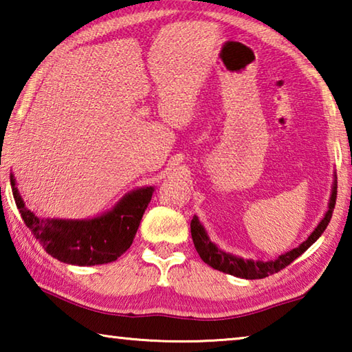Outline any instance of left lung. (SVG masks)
I'll return each mask as SVG.
<instances>
[{"label":"left lung","instance_id":"1","mask_svg":"<svg viewBox=\"0 0 352 352\" xmlns=\"http://www.w3.org/2000/svg\"><path fill=\"white\" fill-rule=\"evenodd\" d=\"M336 199H337V175L333 174L329 205H327V211L323 216V219L320 220L317 228L312 231L311 236H309L305 242L300 243V245L294 250H289L287 253L279 254L276 259H272V261L243 259V258H241V256L223 252V250H220L216 243L210 239L205 226L201 225L197 216H194L192 220H190V234H192L194 247H195V250H197V253L200 254L201 261L219 272L228 273V275L243 278V279L265 278L269 275H273V273H278L279 270L285 269L290 262H294L298 256H301L302 253H305L306 250L311 247L321 234H323L326 226L329 225L333 208H336Z\"/></svg>","mask_w":352,"mask_h":352}]
</instances>
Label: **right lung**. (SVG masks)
<instances>
[{
    "mask_svg": "<svg viewBox=\"0 0 352 352\" xmlns=\"http://www.w3.org/2000/svg\"><path fill=\"white\" fill-rule=\"evenodd\" d=\"M10 174L16 208L46 253L82 267L109 264L127 252L155 190L153 186L130 190L110 211L93 219H41L28 210Z\"/></svg>",
    "mask_w": 352,
    "mask_h": 352,
    "instance_id": "1",
    "label": "right lung"
}]
</instances>
